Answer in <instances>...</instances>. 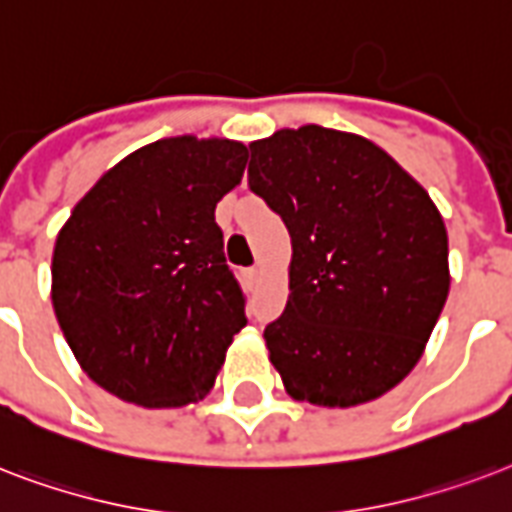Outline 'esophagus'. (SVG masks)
Segmentation results:
<instances>
[{
  "label": "esophagus",
  "instance_id": "esophagus-1",
  "mask_svg": "<svg viewBox=\"0 0 512 512\" xmlns=\"http://www.w3.org/2000/svg\"><path fill=\"white\" fill-rule=\"evenodd\" d=\"M245 277H248V280H256V277H259V267H251V269H245Z\"/></svg>",
  "mask_w": 512,
  "mask_h": 512
}]
</instances>
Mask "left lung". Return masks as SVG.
I'll return each mask as SVG.
<instances>
[{
    "label": "left lung",
    "mask_w": 512,
    "mask_h": 512,
    "mask_svg": "<svg viewBox=\"0 0 512 512\" xmlns=\"http://www.w3.org/2000/svg\"><path fill=\"white\" fill-rule=\"evenodd\" d=\"M248 186L291 235L288 304L264 328L285 392L350 408L403 382L451 283L430 194L368 138L320 125L253 141Z\"/></svg>",
    "instance_id": "8db88e82"
}]
</instances>
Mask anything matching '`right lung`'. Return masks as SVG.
Instances as JSON below:
<instances>
[{"instance_id": "1", "label": "right lung", "mask_w": 512, "mask_h": 512, "mask_svg": "<svg viewBox=\"0 0 512 512\" xmlns=\"http://www.w3.org/2000/svg\"><path fill=\"white\" fill-rule=\"evenodd\" d=\"M245 162L240 141L160 138L106 170L58 232L55 318L82 371L120 400H202L248 323L216 224Z\"/></svg>"}]
</instances>
